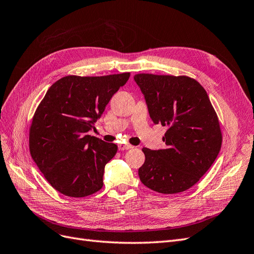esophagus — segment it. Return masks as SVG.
<instances>
[{
  "label": "esophagus",
  "mask_w": 254,
  "mask_h": 254,
  "mask_svg": "<svg viewBox=\"0 0 254 254\" xmlns=\"http://www.w3.org/2000/svg\"><path fill=\"white\" fill-rule=\"evenodd\" d=\"M133 146L132 145H128V144H120L119 145V149L120 150H127V149H130L132 148Z\"/></svg>",
  "instance_id": "34e87169"
}]
</instances>
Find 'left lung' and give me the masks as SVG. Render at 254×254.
<instances>
[{
  "instance_id": "left-lung-1",
  "label": "left lung",
  "mask_w": 254,
  "mask_h": 254,
  "mask_svg": "<svg viewBox=\"0 0 254 254\" xmlns=\"http://www.w3.org/2000/svg\"><path fill=\"white\" fill-rule=\"evenodd\" d=\"M155 124L167 127V147H144L139 168L145 187L161 194H177L196 184L217 158L222 133L217 113L204 88L187 75H134Z\"/></svg>"
}]
</instances>
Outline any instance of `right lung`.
I'll return each mask as SVG.
<instances>
[{"label": "right lung", "mask_w": 254, "mask_h": 254, "mask_svg": "<svg viewBox=\"0 0 254 254\" xmlns=\"http://www.w3.org/2000/svg\"><path fill=\"white\" fill-rule=\"evenodd\" d=\"M130 73L68 75L53 83L29 126V152L59 193L86 197L103 188L105 165L118 146L87 134Z\"/></svg>", "instance_id": "1"}]
</instances>
